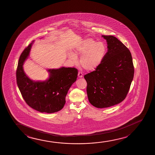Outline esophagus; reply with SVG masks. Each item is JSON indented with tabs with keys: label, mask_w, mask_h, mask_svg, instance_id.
<instances>
[{
	"label": "esophagus",
	"mask_w": 155,
	"mask_h": 155,
	"mask_svg": "<svg viewBox=\"0 0 155 155\" xmlns=\"http://www.w3.org/2000/svg\"><path fill=\"white\" fill-rule=\"evenodd\" d=\"M79 78H81L83 77V72H81V71H79L78 74Z\"/></svg>",
	"instance_id": "obj_1"
}]
</instances>
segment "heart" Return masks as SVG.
I'll return each mask as SVG.
<instances>
[{"label":"heart","instance_id":"heart-1","mask_svg":"<svg viewBox=\"0 0 155 155\" xmlns=\"http://www.w3.org/2000/svg\"><path fill=\"white\" fill-rule=\"evenodd\" d=\"M106 52V47L103 43L87 38L79 43L74 49V54L69 53V58L76 62L77 56H81L80 64L82 68L87 71H93L100 66Z\"/></svg>","mask_w":155,"mask_h":155}]
</instances>
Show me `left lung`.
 Masks as SVG:
<instances>
[{"label": "left lung", "instance_id": "1", "mask_svg": "<svg viewBox=\"0 0 155 155\" xmlns=\"http://www.w3.org/2000/svg\"><path fill=\"white\" fill-rule=\"evenodd\" d=\"M107 52L95 70L85 74L90 103L97 108L119 104L127 95L134 76V66L129 50L117 38L102 35Z\"/></svg>", "mask_w": 155, "mask_h": 155}]
</instances>
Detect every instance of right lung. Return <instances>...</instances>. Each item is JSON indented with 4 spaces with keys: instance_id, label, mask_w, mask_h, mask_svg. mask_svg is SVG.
<instances>
[{
    "instance_id": "1",
    "label": "right lung",
    "mask_w": 155,
    "mask_h": 155,
    "mask_svg": "<svg viewBox=\"0 0 155 155\" xmlns=\"http://www.w3.org/2000/svg\"><path fill=\"white\" fill-rule=\"evenodd\" d=\"M33 41L20 55L16 81L22 97L31 107L41 113H52L61 110L66 103V96L72 84L77 80L78 70L61 67L49 69V77L44 81H34L24 71V62L30 54Z\"/></svg>"
}]
</instances>
